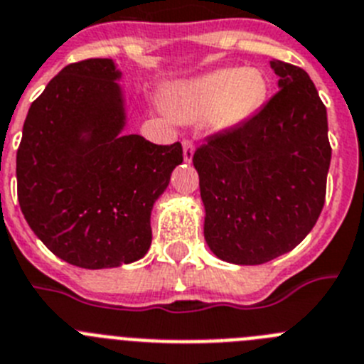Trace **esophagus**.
I'll use <instances>...</instances> for the list:
<instances>
[{
	"label": "esophagus",
	"mask_w": 364,
	"mask_h": 364,
	"mask_svg": "<svg viewBox=\"0 0 364 364\" xmlns=\"http://www.w3.org/2000/svg\"><path fill=\"white\" fill-rule=\"evenodd\" d=\"M183 158H185L186 163H190L194 158V143L190 139H183Z\"/></svg>",
	"instance_id": "1"
}]
</instances>
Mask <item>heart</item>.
I'll return each instance as SVG.
<instances>
[{
  "label": "heart",
  "instance_id": "b5f03b06",
  "mask_svg": "<svg viewBox=\"0 0 364 364\" xmlns=\"http://www.w3.org/2000/svg\"><path fill=\"white\" fill-rule=\"evenodd\" d=\"M267 94L268 80L259 68H221L179 85L170 96V112L183 121L210 116L215 130H230L259 112Z\"/></svg>",
  "mask_w": 364,
  "mask_h": 364
}]
</instances>
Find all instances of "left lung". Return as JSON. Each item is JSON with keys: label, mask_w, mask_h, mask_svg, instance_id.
Returning a JSON list of instances; mask_svg holds the SVG:
<instances>
[{"label": "left lung", "mask_w": 364, "mask_h": 364, "mask_svg": "<svg viewBox=\"0 0 364 364\" xmlns=\"http://www.w3.org/2000/svg\"><path fill=\"white\" fill-rule=\"evenodd\" d=\"M279 92L252 119L194 152L205 239L219 259L263 264L287 254L316 225L332 146L326 107L303 68L270 61Z\"/></svg>", "instance_id": "obj_1"}]
</instances>
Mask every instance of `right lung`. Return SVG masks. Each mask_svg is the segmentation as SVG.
Masks as SVG:
<instances>
[{"label":"right lung","instance_id":"add662e5","mask_svg":"<svg viewBox=\"0 0 364 364\" xmlns=\"http://www.w3.org/2000/svg\"><path fill=\"white\" fill-rule=\"evenodd\" d=\"M119 77L105 58L67 65L31 105L16 156L28 227L60 259L90 270L149 252L152 206L183 163L179 141L121 134Z\"/></svg>","mask_w":364,"mask_h":364}]
</instances>
